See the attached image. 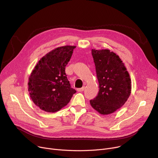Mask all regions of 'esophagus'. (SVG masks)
<instances>
[{"mask_svg": "<svg viewBox=\"0 0 158 158\" xmlns=\"http://www.w3.org/2000/svg\"><path fill=\"white\" fill-rule=\"evenodd\" d=\"M84 89H85V87H81V88L77 89V90L78 92H82V91H84Z\"/></svg>", "mask_w": 158, "mask_h": 158, "instance_id": "34e87169", "label": "esophagus"}]
</instances>
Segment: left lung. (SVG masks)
Masks as SVG:
<instances>
[{"label": "left lung", "instance_id": "obj_1", "mask_svg": "<svg viewBox=\"0 0 158 158\" xmlns=\"http://www.w3.org/2000/svg\"><path fill=\"white\" fill-rule=\"evenodd\" d=\"M99 84L98 96L90 101L102 115L121 107L131 93V81L124 64L118 55L109 49H92Z\"/></svg>", "mask_w": 158, "mask_h": 158}]
</instances>
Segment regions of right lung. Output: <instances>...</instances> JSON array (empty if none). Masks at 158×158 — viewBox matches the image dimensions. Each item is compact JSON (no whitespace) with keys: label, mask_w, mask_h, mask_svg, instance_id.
<instances>
[{"label":"right lung","mask_w":158,"mask_h":158,"mask_svg":"<svg viewBox=\"0 0 158 158\" xmlns=\"http://www.w3.org/2000/svg\"><path fill=\"white\" fill-rule=\"evenodd\" d=\"M76 47L65 46L52 50L38 61L32 71L28 82L29 94L41 110L57 112L68 104L76 93L65 73Z\"/></svg>","instance_id":"obj_1"}]
</instances>
